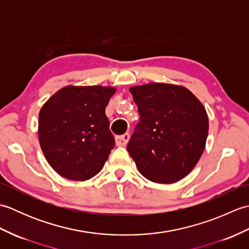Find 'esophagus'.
I'll list each match as a JSON object with an SVG mask.
<instances>
[{"instance_id": "obj_1", "label": "esophagus", "mask_w": 249, "mask_h": 249, "mask_svg": "<svg viewBox=\"0 0 249 249\" xmlns=\"http://www.w3.org/2000/svg\"><path fill=\"white\" fill-rule=\"evenodd\" d=\"M129 140V134L126 133L122 136H116L115 137V143L118 146H124L127 144V142Z\"/></svg>"}]
</instances>
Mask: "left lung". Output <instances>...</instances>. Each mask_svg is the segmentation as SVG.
Returning a JSON list of instances; mask_svg holds the SVG:
<instances>
[{
	"mask_svg": "<svg viewBox=\"0 0 249 249\" xmlns=\"http://www.w3.org/2000/svg\"><path fill=\"white\" fill-rule=\"evenodd\" d=\"M140 115L127 151L152 182L176 183L197 165L204 151L209 119L186 88L149 83L130 88Z\"/></svg>",
	"mask_w": 249,
	"mask_h": 249,
	"instance_id": "obj_1",
	"label": "left lung"
}]
</instances>
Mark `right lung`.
<instances>
[{
  "label": "right lung",
  "instance_id": "obj_1",
  "mask_svg": "<svg viewBox=\"0 0 249 249\" xmlns=\"http://www.w3.org/2000/svg\"><path fill=\"white\" fill-rule=\"evenodd\" d=\"M110 87H65L40 109L38 138L49 165L61 177L86 181L102 170L114 146L105 110Z\"/></svg>",
  "mask_w": 249,
  "mask_h": 249
}]
</instances>
